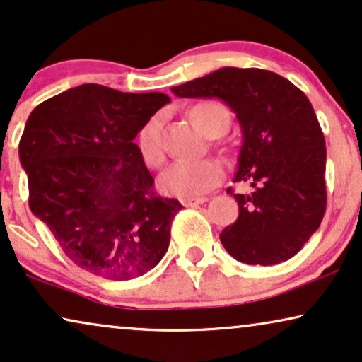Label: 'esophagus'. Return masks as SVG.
I'll use <instances>...</instances> for the list:
<instances>
[{
	"mask_svg": "<svg viewBox=\"0 0 362 362\" xmlns=\"http://www.w3.org/2000/svg\"><path fill=\"white\" fill-rule=\"evenodd\" d=\"M206 202V197H187V199H182V205L184 206H195Z\"/></svg>",
	"mask_w": 362,
	"mask_h": 362,
	"instance_id": "esophagus-1",
	"label": "esophagus"
}]
</instances>
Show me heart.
<instances>
[{"label": "heart", "mask_w": 362, "mask_h": 362, "mask_svg": "<svg viewBox=\"0 0 362 362\" xmlns=\"http://www.w3.org/2000/svg\"><path fill=\"white\" fill-rule=\"evenodd\" d=\"M192 119L206 136L215 137L226 132L230 114L216 103H202L190 110ZM163 115L156 114L142 125L137 136L139 151L144 160L152 167H160L165 160L162 142ZM223 178V167L215 158L200 160H178L163 172L158 180L160 190L175 197H199L215 189Z\"/></svg>", "instance_id": "heart-1"}]
</instances>
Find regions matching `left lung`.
I'll return each instance as SVG.
<instances>
[{"mask_svg": "<svg viewBox=\"0 0 362 362\" xmlns=\"http://www.w3.org/2000/svg\"><path fill=\"white\" fill-rule=\"evenodd\" d=\"M178 98H218L237 114L243 144L233 182L240 215L220 233L231 257L276 264L300 252L326 211V142L315 109L301 89L276 72L221 67L172 88Z\"/></svg>", "mask_w": 362, "mask_h": 362, "instance_id": "8db88e82", "label": "left lung"}]
</instances>
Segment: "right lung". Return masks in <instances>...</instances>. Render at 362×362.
<instances>
[{
    "label": "right lung",
    "instance_id": "right-lung-1",
    "mask_svg": "<svg viewBox=\"0 0 362 362\" xmlns=\"http://www.w3.org/2000/svg\"><path fill=\"white\" fill-rule=\"evenodd\" d=\"M170 98L83 84L41 103L19 141L30 209L66 257L100 278L142 276L165 255L184 206L160 197L134 142Z\"/></svg>",
    "mask_w": 362,
    "mask_h": 362
}]
</instances>
